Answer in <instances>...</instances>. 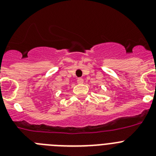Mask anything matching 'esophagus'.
Here are the masks:
<instances>
[{
    "label": "esophagus",
    "instance_id": "34e87169",
    "mask_svg": "<svg viewBox=\"0 0 156 156\" xmlns=\"http://www.w3.org/2000/svg\"><path fill=\"white\" fill-rule=\"evenodd\" d=\"M77 83H78L79 84H81V83H83V78H78V79H77Z\"/></svg>",
    "mask_w": 156,
    "mask_h": 156
}]
</instances>
